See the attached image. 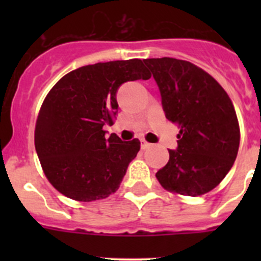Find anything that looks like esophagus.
Returning a JSON list of instances; mask_svg holds the SVG:
<instances>
[{"label":"esophagus","mask_w":261,"mask_h":261,"mask_svg":"<svg viewBox=\"0 0 261 261\" xmlns=\"http://www.w3.org/2000/svg\"><path fill=\"white\" fill-rule=\"evenodd\" d=\"M140 143H141V149H143V150H145V149H147V147H150V146H151V144H150V143H147V141L144 140V139H141V140H140Z\"/></svg>","instance_id":"1"}]
</instances>
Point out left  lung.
<instances>
[{"instance_id": "8db88e82", "label": "left lung", "mask_w": 261, "mask_h": 261, "mask_svg": "<svg viewBox=\"0 0 261 261\" xmlns=\"http://www.w3.org/2000/svg\"><path fill=\"white\" fill-rule=\"evenodd\" d=\"M144 63L162 94L165 117L178 125V149L169 150L156 178L167 191L197 197L218 186L240 145L238 116L225 89L191 62L151 58Z\"/></svg>"}]
</instances>
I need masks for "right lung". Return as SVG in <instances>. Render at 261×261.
Segmentation results:
<instances>
[{"instance_id":"1","label":"right lung","mask_w":261,"mask_h":261,"mask_svg":"<svg viewBox=\"0 0 261 261\" xmlns=\"http://www.w3.org/2000/svg\"><path fill=\"white\" fill-rule=\"evenodd\" d=\"M150 77L141 59L116 60L72 70L50 89L36 120L35 149L58 192L92 202L117 191L140 141L107 139L103 125L116 118L118 87Z\"/></svg>"}]
</instances>
